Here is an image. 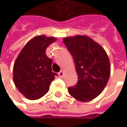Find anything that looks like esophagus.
<instances>
[{
    "mask_svg": "<svg viewBox=\"0 0 127 127\" xmlns=\"http://www.w3.org/2000/svg\"><path fill=\"white\" fill-rule=\"evenodd\" d=\"M58 74H59V76H60V77H63L64 75V71L63 70H61V71H60Z\"/></svg>",
    "mask_w": 127,
    "mask_h": 127,
    "instance_id": "1",
    "label": "esophagus"
}]
</instances>
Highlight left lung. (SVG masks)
<instances>
[{
	"label": "left lung",
	"mask_w": 127,
	"mask_h": 127,
	"mask_svg": "<svg viewBox=\"0 0 127 127\" xmlns=\"http://www.w3.org/2000/svg\"><path fill=\"white\" fill-rule=\"evenodd\" d=\"M63 42L73 56L78 75L77 84L68 88V92L80 101H90L107 84L110 76L109 57L104 49L88 36L67 37Z\"/></svg>",
	"instance_id": "left-lung-1"
}]
</instances>
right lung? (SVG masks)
Returning a JSON list of instances; mask_svg holds the SVG:
<instances>
[{"mask_svg": "<svg viewBox=\"0 0 127 127\" xmlns=\"http://www.w3.org/2000/svg\"><path fill=\"white\" fill-rule=\"evenodd\" d=\"M57 39L45 35L29 40L17 56L13 67V81L18 90L28 99L36 100L49 90L57 73L52 71V60L45 51Z\"/></svg>", "mask_w": 127, "mask_h": 127, "instance_id": "add662e5", "label": "right lung"}]
</instances>
